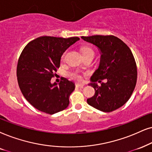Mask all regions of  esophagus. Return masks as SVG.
Masks as SVG:
<instances>
[{
	"mask_svg": "<svg viewBox=\"0 0 152 152\" xmlns=\"http://www.w3.org/2000/svg\"><path fill=\"white\" fill-rule=\"evenodd\" d=\"M76 87H78V88H83L84 86V84H83V83H76Z\"/></svg>",
	"mask_w": 152,
	"mask_h": 152,
	"instance_id": "obj_1",
	"label": "esophagus"
}]
</instances>
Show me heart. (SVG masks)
<instances>
[{"instance_id":"heart-1","label":"heart","mask_w":152,"mask_h":152,"mask_svg":"<svg viewBox=\"0 0 152 152\" xmlns=\"http://www.w3.org/2000/svg\"><path fill=\"white\" fill-rule=\"evenodd\" d=\"M80 52H81L83 56H86V55H95V53H94L93 50L91 49L90 48L88 47H83L82 48L81 50H80ZM62 58H64V55H62ZM72 78H75L76 80H80V76H78L77 74H72L71 75Z\"/></svg>"}]
</instances>
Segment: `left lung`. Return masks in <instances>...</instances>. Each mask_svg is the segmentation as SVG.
<instances>
[{"instance_id": "1", "label": "left lung", "mask_w": 152, "mask_h": 152, "mask_svg": "<svg viewBox=\"0 0 152 152\" xmlns=\"http://www.w3.org/2000/svg\"><path fill=\"white\" fill-rule=\"evenodd\" d=\"M82 39L98 48L101 57L98 69L90 78L95 89L88 98L90 106L104 112H111L127 102L135 89L137 72L135 58L129 47L114 36H81ZM107 79V83L102 80ZM101 83L98 86L96 82Z\"/></svg>"}]
</instances>
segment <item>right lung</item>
I'll return each instance as SVG.
<instances>
[{
	"mask_svg": "<svg viewBox=\"0 0 152 152\" xmlns=\"http://www.w3.org/2000/svg\"><path fill=\"white\" fill-rule=\"evenodd\" d=\"M78 40V37L41 36L29 42L22 50L17 66V81L22 95L38 110L54 114L69 104L74 83L65 78L58 85L50 80L60 66L63 53Z\"/></svg>",
	"mask_w": 152,
	"mask_h": 152,
	"instance_id": "1",
	"label": "right lung"
}]
</instances>
